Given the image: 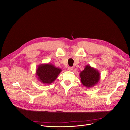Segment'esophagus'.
Here are the masks:
<instances>
[{"label":"esophagus","mask_w":130,"mask_h":130,"mask_svg":"<svg viewBox=\"0 0 130 130\" xmlns=\"http://www.w3.org/2000/svg\"><path fill=\"white\" fill-rule=\"evenodd\" d=\"M68 69H69V71H72L73 70V67H69V68H68Z\"/></svg>","instance_id":"obj_1"}]
</instances>
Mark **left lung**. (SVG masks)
Listing matches in <instances>:
<instances>
[{"instance_id": "8db88e82", "label": "left lung", "mask_w": 130, "mask_h": 130, "mask_svg": "<svg viewBox=\"0 0 130 130\" xmlns=\"http://www.w3.org/2000/svg\"><path fill=\"white\" fill-rule=\"evenodd\" d=\"M80 81L83 86L90 88L96 85L101 78L99 71L90 65L85 66L83 71L79 73Z\"/></svg>"}]
</instances>
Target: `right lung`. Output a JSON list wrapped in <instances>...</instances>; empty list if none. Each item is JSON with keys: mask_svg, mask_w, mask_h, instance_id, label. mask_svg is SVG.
I'll use <instances>...</instances> for the list:
<instances>
[{"mask_svg": "<svg viewBox=\"0 0 130 130\" xmlns=\"http://www.w3.org/2000/svg\"><path fill=\"white\" fill-rule=\"evenodd\" d=\"M61 71L59 68L52 64H42L37 68L36 76L40 83L50 84L55 80Z\"/></svg>", "mask_w": 130, "mask_h": 130, "instance_id": "1", "label": "right lung"}]
</instances>
